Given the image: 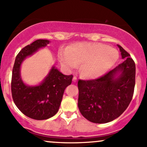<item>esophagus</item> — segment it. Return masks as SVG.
Here are the masks:
<instances>
[{"label": "esophagus", "mask_w": 147, "mask_h": 147, "mask_svg": "<svg viewBox=\"0 0 147 147\" xmlns=\"http://www.w3.org/2000/svg\"><path fill=\"white\" fill-rule=\"evenodd\" d=\"M72 81H73L74 82H76L77 81V77H75V76H74L73 77V79H72Z\"/></svg>", "instance_id": "34e87169"}]
</instances>
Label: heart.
I'll use <instances>...</instances> for the list:
<instances>
[{
	"mask_svg": "<svg viewBox=\"0 0 147 147\" xmlns=\"http://www.w3.org/2000/svg\"><path fill=\"white\" fill-rule=\"evenodd\" d=\"M119 58L116 49L99 43H78L70 49L61 50L59 59L68 70L82 63V71L86 77L96 78L105 74Z\"/></svg>",
	"mask_w": 147,
	"mask_h": 147,
	"instance_id": "obj_1",
	"label": "heart"
}]
</instances>
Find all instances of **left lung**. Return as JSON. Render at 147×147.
I'll return each instance as SVG.
<instances>
[{"label": "left lung", "mask_w": 147, "mask_h": 147, "mask_svg": "<svg viewBox=\"0 0 147 147\" xmlns=\"http://www.w3.org/2000/svg\"><path fill=\"white\" fill-rule=\"evenodd\" d=\"M122 63L102 77L78 82L79 111L97 124L107 123L120 116L129 106L136 84V64L120 45Z\"/></svg>", "instance_id": "8db88e82"}]
</instances>
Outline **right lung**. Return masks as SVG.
Listing matches in <instances>:
<instances>
[{
  "instance_id": "obj_1",
  "label": "right lung",
  "mask_w": 147,
  "mask_h": 147,
  "mask_svg": "<svg viewBox=\"0 0 147 147\" xmlns=\"http://www.w3.org/2000/svg\"><path fill=\"white\" fill-rule=\"evenodd\" d=\"M49 42L38 39L23 48L16 57L12 70L11 89L14 104L25 115L36 120L48 119L58 112L64 90L71 84L73 77L64 75L53 66L38 86H30L23 83L20 72L22 62Z\"/></svg>"
}]
</instances>
